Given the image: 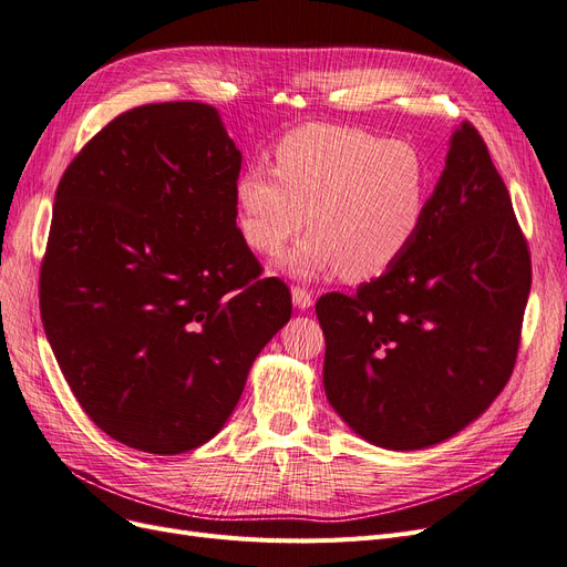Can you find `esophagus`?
Masks as SVG:
<instances>
[{
	"label": "esophagus",
	"instance_id": "34e87169",
	"mask_svg": "<svg viewBox=\"0 0 567 567\" xmlns=\"http://www.w3.org/2000/svg\"><path fill=\"white\" fill-rule=\"evenodd\" d=\"M293 305L298 307V310H310V307L315 305V296L305 286H296L293 288Z\"/></svg>",
	"mask_w": 567,
	"mask_h": 567
}]
</instances>
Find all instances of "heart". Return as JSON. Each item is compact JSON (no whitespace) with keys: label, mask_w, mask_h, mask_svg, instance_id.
<instances>
[{"label":"heart","mask_w":567,"mask_h":567,"mask_svg":"<svg viewBox=\"0 0 567 567\" xmlns=\"http://www.w3.org/2000/svg\"><path fill=\"white\" fill-rule=\"evenodd\" d=\"M236 227L257 255L288 257L298 277L340 269L381 277L416 241L431 203V173L416 148L342 125H305L274 146V169L250 165L234 184Z\"/></svg>","instance_id":"obj_1"}]
</instances>
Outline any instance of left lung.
<instances>
[{
    "label": "left lung",
    "instance_id": "left-lung-1",
    "mask_svg": "<svg viewBox=\"0 0 567 567\" xmlns=\"http://www.w3.org/2000/svg\"><path fill=\"white\" fill-rule=\"evenodd\" d=\"M532 284L527 238L483 136L463 123L411 248L357 293H326V398L385 450L463 431L508 383Z\"/></svg>",
    "mask_w": 567,
    "mask_h": 567
}]
</instances>
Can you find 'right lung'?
<instances>
[{"label":"right lung","instance_id":"right-lung-1","mask_svg":"<svg viewBox=\"0 0 567 567\" xmlns=\"http://www.w3.org/2000/svg\"><path fill=\"white\" fill-rule=\"evenodd\" d=\"M238 173L213 106L165 101L113 117L59 182L42 323L84 414L132 450L208 442L293 312L238 234Z\"/></svg>","mask_w":567,"mask_h":567}]
</instances>
